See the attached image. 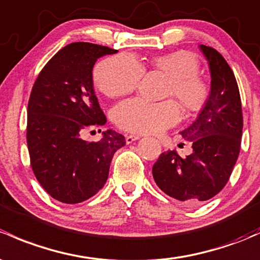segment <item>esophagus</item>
Masks as SVG:
<instances>
[{"instance_id":"34e87169","label":"esophagus","mask_w":260,"mask_h":260,"mask_svg":"<svg viewBox=\"0 0 260 260\" xmlns=\"http://www.w3.org/2000/svg\"><path fill=\"white\" fill-rule=\"evenodd\" d=\"M137 139H139V136L137 135H125V142H127L128 144L133 143V142L137 141Z\"/></svg>"}]
</instances>
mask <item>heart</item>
<instances>
[{
    "mask_svg": "<svg viewBox=\"0 0 260 260\" xmlns=\"http://www.w3.org/2000/svg\"><path fill=\"white\" fill-rule=\"evenodd\" d=\"M153 70L169 77L167 95L173 94L188 112L201 111L209 97L208 84L198 76L199 61L193 53L177 51L153 57ZM143 67L135 56L117 54L98 62L93 71L95 86L107 97L127 94L137 88ZM179 106L173 100L151 102L144 98H129L117 105L112 112L113 121L127 132L155 133L178 122Z\"/></svg>",
    "mask_w": 260,
    "mask_h": 260,
    "instance_id": "obj_1",
    "label": "heart"
}]
</instances>
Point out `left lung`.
Here are the masks:
<instances>
[{
	"label": "left lung",
	"instance_id": "8db88e82",
	"mask_svg": "<svg viewBox=\"0 0 260 260\" xmlns=\"http://www.w3.org/2000/svg\"><path fill=\"white\" fill-rule=\"evenodd\" d=\"M210 72V92L189 127L180 132L193 152L182 158L177 151L159 155L152 168L155 184L167 196L197 206L223 189L240 152L242 102L234 73L222 54L201 45Z\"/></svg>",
	"mask_w": 260,
	"mask_h": 260
}]
</instances>
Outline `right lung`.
Wrapping results in <instances>:
<instances>
[{
	"mask_svg": "<svg viewBox=\"0 0 260 260\" xmlns=\"http://www.w3.org/2000/svg\"><path fill=\"white\" fill-rule=\"evenodd\" d=\"M117 50L88 42L67 45L38 75L27 108V146L31 167L43 189L67 204L87 201L102 189L116 151L125 144L113 129L98 142L81 135L106 124L93 88L98 58Z\"/></svg>",
	"mask_w": 260,
	"mask_h": 260,
	"instance_id": "right-lung-1",
	"label": "right lung"
}]
</instances>
